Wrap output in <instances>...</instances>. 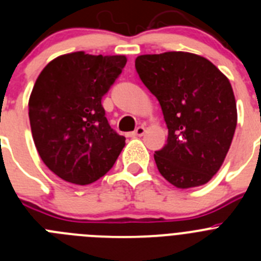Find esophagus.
Here are the masks:
<instances>
[{
  "label": "esophagus",
  "instance_id": "obj_1",
  "mask_svg": "<svg viewBox=\"0 0 261 261\" xmlns=\"http://www.w3.org/2000/svg\"><path fill=\"white\" fill-rule=\"evenodd\" d=\"M144 133H145V126H142V125H140V126H137V128H136V130L135 132H132V137H141V136H144Z\"/></svg>",
  "mask_w": 261,
  "mask_h": 261
}]
</instances>
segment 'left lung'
<instances>
[{
    "label": "left lung",
    "instance_id": "1",
    "mask_svg": "<svg viewBox=\"0 0 261 261\" xmlns=\"http://www.w3.org/2000/svg\"><path fill=\"white\" fill-rule=\"evenodd\" d=\"M135 65L168 129L167 144L154 154L161 175L181 190L206 184L222 166L237 128L230 81L190 52L142 55Z\"/></svg>",
    "mask_w": 261,
    "mask_h": 261
}]
</instances>
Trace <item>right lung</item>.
Segmentation results:
<instances>
[{
	"mask_svg": "<svg viewBox=\"0 0 261 261\" xmlns=\"http://www.w3.org/2000/svg\"><path fill=\"white\" fill-rule=\"evenodd\" d=\"M125 64L123 55L73 52L52 60L39 74L29 100L32 138L41 161L62 180L94 183L125 146L102 106Z\"/></svg>",
	"mask_w": 261,
	"mask_h": 261,
	"instance_id": "1",
	"label": "right lung"
}]
</instances>
